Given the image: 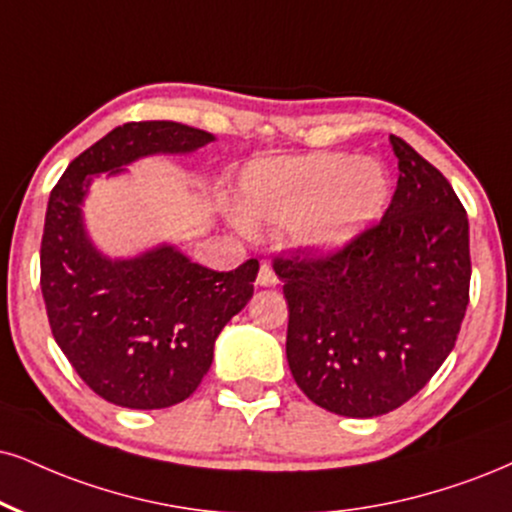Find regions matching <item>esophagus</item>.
Masks as SVG:
<instances>
[{"mask_svg": "<svg viewBox=\"0 0 512 512\" xmlns=\"http://www.w3.org/2000/svg\"><path fill=\"white\" fill-rule=\"evenodd\" d=\"M256 282H258V285H261V287H275L277 282H280V280H277L275 270L270 268L268 263H263L261 270H258V277H256Z\"/></svg>", "mask_w": 512, "mask_h": 512, "instance_id": "obj_1", "label": "esophagus"}]
</instances>
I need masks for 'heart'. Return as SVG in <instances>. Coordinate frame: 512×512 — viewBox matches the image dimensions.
I'll use <instances>...</instances> for the list:
<instances>
[{"label": "heart", "mask_w": 512, "mask_h": 512, "mask_svg": "<svg viewBox=\"0 0 512 512\" xmlns=\"http://www.w3.org/2000/svg\"><path fill=\"white\" fill-rule=\"evenodd\" d=\"M389 194L384 163L344 151L261 161L239 182L249 223L287 225L294 244L313 251L339 249L361 235L382 216Z\"/></svg>", "instance_id": "1"}]
</instances>
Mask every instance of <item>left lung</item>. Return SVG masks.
<instances>
[{"mask_svg":"<svg viewBox=\"0 0 512 512\" xmlns=\"http://www.w3.org/2000/svg\"><path fill=\"white\" fill-rule=\"evenodd\" d=\"M399 182L377 225L327 256H277L287 363L313 403L377 418L432 380L470 301L468 213L449 180L389 137Z\"/></svg>","mask_w":512,"mask_h":512,"instance_id":"1","label":"left lung"}]
</instances>
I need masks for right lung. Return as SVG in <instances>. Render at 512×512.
<instances>
[{
	"instance_id": "add662e5",
	"label": "right lung",
	"mask_w": 512,
	"mask_h": 512,
	"mask_svg": "<svg viewBox=\"0 0 512 512\" xmlns=\"http://www.w3.org/2000/svg\"><path fill=\"white\" fill-rule=\"evenodd\" d=\"M208 142L211 132L173 121L118 125L73 159L49 194L40 249L49 325L82 382L116 406L168 408L194 394L220 330L254 294L258 261L216 273L168 244L123 261L104 256L82 225L90 175Z\"/></svg>"
}]
</instances>
